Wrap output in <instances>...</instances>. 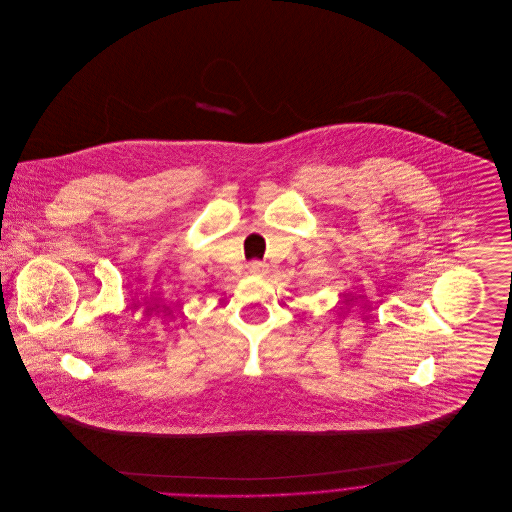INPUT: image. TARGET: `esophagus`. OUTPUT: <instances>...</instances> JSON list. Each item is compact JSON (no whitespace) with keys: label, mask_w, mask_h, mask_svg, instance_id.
<instances>
[{"label":"esophagus","mask_w":512,"mask_h":512,"mask_svg":"<svg viewBox=\"0 0 512 512\" xmlns=\"http://www.w3.org/2000/svg\"><path fill=\"white\" fill-rule=\"evenodd\" d=\"M248 272H250V274H254V276H264V274L268 272V264L254 260V262H250V264H248Z\"/></svg>","instance_id":"esophagus-1"}]
</instances>
